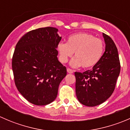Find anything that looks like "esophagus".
Listing matches in <instances>:
<instances>
[{
    "instance_id": "esophagus-1",
    "label": "esophagus",
    "mask_w": 130,
    "mask_h": 130,
    "mask_svg": "<svg viewBox=\"0 0 130 130\" xmlns=\"http://www.w3.org/2000/svg\"><path fill=\"white\" fill-rule=\"evenodd\" d=\"M67 72L69 73H73V71L72 69H69V68H68L67 69Z\"/></svg>"
}]
</instances>
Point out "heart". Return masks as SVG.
I'll return each instance as SVG.
<instances>
[{
  "label": "heart",
  "mask_w": 130,
  "mask_h": 130,
  "mask_svg": "<svg viewBox=\"0 0 130 130\" xmlns=\"http://www.w3.org/2000/svg\"><path fill=\"white\" fill-rule=\"evenodd\" d=\"M103 50L102 40L86 32L71 35L67 43L58 44L61 62L66 63L75 52V58L71 60L70 65L73 67L82 66L84 69H90L96 65L102 57Z\"/></svg>",
  "instance_id": "1"
}]
</instances>
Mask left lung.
<instances>
[{
  "label": "left lung",
  "mask_w": 130,
  "mask_h": 130,
  "mask_svg": "<svg viewBox=\"0 0 130 130\" xmlns=\"http://www.w3.org/2000/svg\"><path fill=\"white\" fill-rule=\"evenodd\" d=\"M105 52L92 69L75 72L77 99L83 105L93 107L106 101L113 92L120 72L118 52L112 39L103 33Z\"/></svg>",
  "instance_id": "left-lung-1"
}]
</instances>
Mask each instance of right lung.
<instances>
[{
  "mask_svg": "<svg viewBox=\"0 0 130 130\" xmlns=\"http://www.w3.org/2000/svg\"><path fill=\"white\" fill-rule=\"evenodd\" d=\"M58 29L46 27L25 34L15 46L12 67L17 89L29 103L44 106L56 99L67 69L58 61L61 37Z\"/></svg>",
  "mask_w": 130,
  "mask_h": 130,
  "instance_id": "obj_1",
  "label": "right lung"
}]
</instances>
